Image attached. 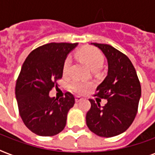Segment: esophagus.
<instances>
[{
  "label": "esophagus",
  "mask_w": 155,
  "mask_h": 155,
  "mask_svg": "<svg viewBox=\"0 0 155 155\" xmlns=\"http://www.w3.org/2000/svg\"><path fill=\"white\" fill-rule=\"evenodd\" d=\"M82 100H83L82 97H78V96H76V97H75V102H80V101H81Z\"/></svg>",
  "instance_id": "1"
}]
</instances>
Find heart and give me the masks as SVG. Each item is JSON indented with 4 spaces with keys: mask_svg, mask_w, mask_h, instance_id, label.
<instances>
[{
    "mask_svg": "<svg viewBox=\"0 0 155 155\" xmlns=\"http://www.w3.org/2000/svg\"><path fill=\"white\" fill-rule=\"evenodd\" d=\"M76 56L80 59L84 61L92 70L99 69L104 63V56L101 52L93 47L87 46V47H83L76 53ZM71 65V58L70 56H68L66 58L63 63V75H67L69 73ZM70 87L75 92H77L79 94H82V93H84L91 87V84L84 80H75L71 83Z\"/></svg>",
    "mask_w": 155,
    "mask_h": 155,
    "instance_id": "heart-1",
    "label": "heart"
}]
</instances>
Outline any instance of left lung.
Listing matches in <instances>:
<instances>
[{
	"label": "left lung",
	"mask_w": 155,
	"mask_h": 155,
	"mask_svg": "<svg viewBox=\"0 0 155 155\" xmlns=\"http://www.w3.org/2000/svg\"><path fill=\"white\" fill-rule=\"evenodd\" d=\"M98 47L108 61V74L97 87L96 96L108 101L104 107L89 100L86 114L87 127L100 137L122 134L134 120L142 89L134 67L127 56L110 45L91 43Z\"/></svg>",
	"instance_id": "1"
}]
</instances>
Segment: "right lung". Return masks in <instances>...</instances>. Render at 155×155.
<instances>
[{
    "mask_svg": "<svg viewBox=\"0 0 155 155\" xmlns=\"http://www.w3.org/2000/svg\"><path fill=\"white\" fill-rule=\"evenodd\" d=\"M78 43L51 42L34 50L25 58L16 83L19 113L25 126L35 134L48 137L59 134L67 123L75 97L66 92L60 99L51 97L63 76L67 56Z\"/></svg>",
    "mask_w": 155,
    "mask_h": 155,
    "instance_id": "obj_1",
    "label": "right lung"
}]
</instances>
